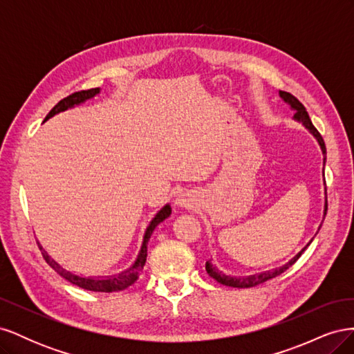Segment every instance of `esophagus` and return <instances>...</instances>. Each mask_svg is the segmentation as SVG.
Here are the masks:
<instances>
[{"label": "esophagus", "instance_id": "obj_1", "mask_svg": "<svg viewBox=\"0 0 354 354\" xmlns=\"http://www.w3.org/2000/svg\"><path fill=\"white\" fill-rule=\"evenodd\" d=\"M176 203H177L178 207H190L192 201L189 199V195H186V194H181V195H178V196H177Z\"/></svg>", "mask_w": 354, "mask_h": 354}]
</instances>
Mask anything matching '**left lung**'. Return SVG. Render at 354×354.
Here are the masks:
<instances>
[{"mask_svg": "<svg viewBox=\"0 0 354 354\" xmlns=\"http://www.w3.org/2000/svg\"><path fill=\"white\" fill-rule=\"evenodd\" d=\"M279 94H281V97L291 106V108L294 109V118L297 121H301L304 125H306V128H308L310 130V133H312L316 138H317V142H319V145H320V149H322V152H324V155H326V147H325V142H324V138H322V136H320V133L316 130L315 128V125L312 124V120H310V116H308V113H307V111H306V108H304V104L299 102L297 97H294V95L291 94V93H286V91H279ZM326 159V158H325ZM325 162V160H324ZM326 209H328V202H325V216H326ZM310 245V243H308ZM307 248V246H306ZM304 248V250H306ZM303 250V251H304ZM303 251L299 252L297 257H294V259L289 261L288 264H285L283 267H281V269H276V270H272V272H266V273H261V274H252V276H246V277H233V276H227V274H224V273H221V272H218V269L217 267H214L209 261H207V264H205V269H207V273L212 277V279H216L218 283H221V285H226V286H232V288H251V286H255V285H260V283H263V282H266V281H269V279H273V277H276V276H279L281 273H283L286 269H289V267H291L299 257H301V254H303Z\"/></svg>", "mask_w": 354, "mask_h": 354, "instance_id": "8db88e82", "label": "left lung"}]
</instances>
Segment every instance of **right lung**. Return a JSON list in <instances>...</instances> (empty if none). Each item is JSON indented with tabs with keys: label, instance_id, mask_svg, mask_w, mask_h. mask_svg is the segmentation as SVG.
Returning <instances> with one entry per match:
<instances>
[{
	"label": "right lung",
	"instance_id": "obj_1",
	"mask_svg": "<svg viewBox=\"0 0 354 354\" xmlns=\"http://www.w3.org/2000/svg\"><path fill=\"white\" fill-rule=\"evenodd\" d=\"M100 93V88H90V90H81V91H77V93H72L71 95H68V97L62 99L55 108H53L48 115L46 116V121L50 120L51 116H55L56 113L59 112H63L66 111L69 108H73L75 104H80L85 100H88L91 97H94L95 94ZM171 214V207L169 205H165L162 209H160L155 218L151 221V224H149V227L146 229V233H145V239H143V245H142V250H140V254H138L136 263L130 267V269L120 273V274H115V276H111V277H81L78 274H73L71 272H68L66 269H63V267L56 263L55 260L51 259V257L47 254V251L42 248V246L38 243L39 246V251L42 254V257H44V260L47 261V264L50 267H53L62 277H65L66 281H69L71 283L77 285L80 288H84L87 289V291H94V292H118V291H124V289H127L128 286H131L137 279H138V274L142 273L143 267H145V263H146V257H147V242L149 239H151V234L152 232L155 230V227L158 226V224L160 221H164L167 217H169Z\"/></svg>",
	"mask_w": 354,
	"mask_h": 354
}]
</instances>
